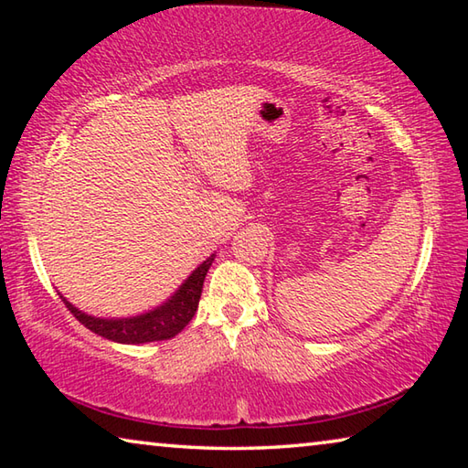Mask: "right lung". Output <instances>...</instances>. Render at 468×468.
Listing matches in <instances>:
<instances>
[{"instance_id":"obj_1","label":"right lung","mask_w":468,"mask_h":468,"mask_svg":"<svg viewBox=\"0 0 468 468\" xmlns=\"http://www.w3.org/2000/svg\"><path fill=\"white\" fill-rule=\"evenodd\" d=\"M217 253L206 258L204 262L196 268V271L187 276V279L179 284V289L165 301V303L153 307L144 314L128 315V318H99V315H90L61 295L59 297L69 312L76 315V320L84 324L86 328L92 330L107 340L122 345H142V343H154V340H169L187 326V322L194 318L200 303L204 279L208 274L212 262H215Z\"/></svg>"}]
</instances>
